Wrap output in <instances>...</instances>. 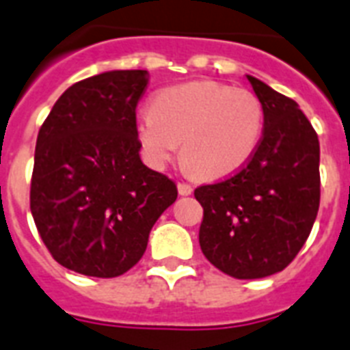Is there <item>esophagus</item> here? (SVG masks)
I'll return each mask as SVG.
<instances>
[{
    "instance_id": "34e87169",
    "label": "esophagus",
    "mask_w": 350,
    "mask_h": 350,
    "mask_svg": "<svg viewBox=\"0 0 350 350\" xmlns=\"http://www.w3.org/2000/svg\"><path fill=\"white\" fill-rule=\"evenodd\" d=\"M178 192H180L181 196H189V194H192V187L189 185V183L180 181V183H178Z\"/></svg>"
}]
</instances>
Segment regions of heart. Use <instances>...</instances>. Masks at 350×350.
Wrapping results in <instances>:
<instances>
[{"label":"heart","instance_id":"1","mask_svg":"<svg viewBox=\"0 0 350 350\" xmlns=\"http://www.w3.org/2000/svg\"><path fill=\"white\" fill-rule=\"evenodd\" d=\"M265 112L247 89L219 81H191L159 90L150 112L137 118L143 158L165 169L178 152L203 180H219L243 169L260 147Z\"/></svg>","mask_w":350,"mask_h":350}]
</instances>
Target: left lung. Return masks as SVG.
<instances>
[{
	"label": "left lung",
	"instance_id": "left-lung-1",
	"mask_svg": "<svg viewBox=\"0 0 350 350\" xmlns=\"http://www.w3.org/2000/svg\"><path fill=\"white\" fill-rule=\"evenodd\" d=\"M265 121L260 147L227 180L198 187L200 247L238 280L283 271L309 238L320 208V142L298 103L247 76Z\"/></svg>",
	"mask_w": 350,
	"mask_h": 350
}]
</instances>
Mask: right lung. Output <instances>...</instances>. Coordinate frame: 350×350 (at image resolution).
<instances>
[{
    "instance_id": "add662e5",
    "label": "right lung",
    "mask_w": 350,
    "mask_h": 350,
    "mask_svg": "<svg viewBox=\"0 0 350 350\" xmlns=\"http://www.w3.org/2000/svg\"><path fill=\"white\" fill-rule=\"evenodd\" d=\"M147 83V70L81 79L38 134L32 218L52 258L85 276L116 278L136 265L178 198L174 181L139 158L136 107Z\"/></svg>"
}]
</instances>
